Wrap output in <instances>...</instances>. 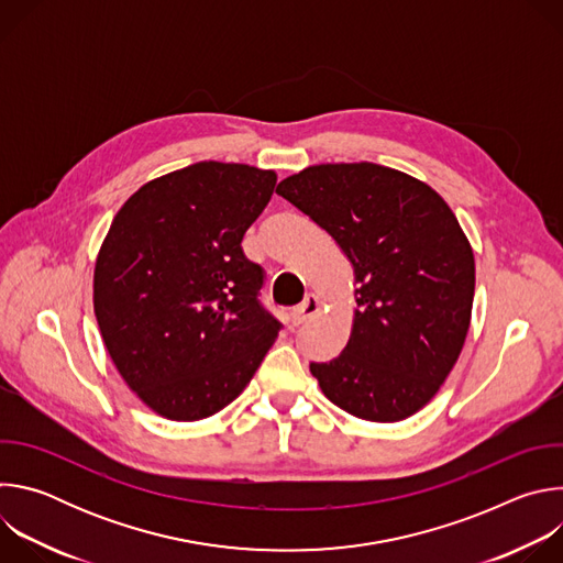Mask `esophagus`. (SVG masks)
Here are the masks:
<instances>
[{"mask_svg": "<svg viewBox=\"0 0 563 563\" xmlns=\"http://www.w3.org/2000/svg\"><path fill=\"white\" fill-rule=\"evenodd\" d=\"M318 309H320V300H318L313 294H309L298 307H294V311H291L294 323H296V325L307 323V320H309L311 316L318 313Z\"/></svg>", "mask_w": 563, "mask_h": 563, "instance_id": "34e87169", "label": "esophagus"}]
</instances>
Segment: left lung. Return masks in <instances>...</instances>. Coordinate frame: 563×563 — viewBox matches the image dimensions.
Here are the masks:
<instances>
[{"label": "left lung", "mask_w": 563, "mask_h": 563, "mask_svg": "<svg viewBox=\"0 0 563 563\" xmlns=\"http://www.w3.org/2000/svg\"><path fill=\"white\" fill-rule=\"evenodd\" d=\"M276 194L336 240L358 283L350 343L309 363L320 389L365 421L412 417L470 328L474 256L456 216L426 183L372 163L309 167Z\"/></svg>", "instance_id": "1"}]
</instances>
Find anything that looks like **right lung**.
<instances>
[{"label":"right lung","instance_id":"1","mask_svg":"<svg viewBox=\"0 0 563 563\" xmlns=\"http://www.w3.org/2000/svg\"><path fill=\"white\" fill-rule=\"evenodd\" d=\"M276 174L196 163L137 189L96 263L93 307L126 385L159 417L200 421L245 389L283 323L243 252Z\"/></svg>","mask_w":563,"mask_h":563}]
</instances>
